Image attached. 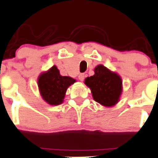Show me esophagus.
<instances>
[{
	"label": "esophagus",
	"mask_w": 158,
	"mask_h": 158,
	"mask_svg": "<svg viewBox=\"0 0 158 158\" xmlns=\"http://www.w3.org/2000/svg\"><path fill=\"white\" fill-rule=\"evenodd\" d=\"M85 75L83 74V73H82V74H79V79L80 81H83L84 79H85Z\"/></svg>",
	"instance_id": "1"
}]
</instances>
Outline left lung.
Segmentation results:
<instances>
[{
    "label": "left lung",
    "instance_id": "1",
    "mask_svg": "<svg viewBox=\"0 0 158 158\" xmlns=\"http://www.w3.org/2000/svg\"><path fill=\"white\" fill-rule=\"evenodd\" d=\"M94 73L85 78L84 83L90 89L96 102L105 107L113 106L120 101L123 91L121 77L102 65H98Z\"/></svg>",
    "mask_w": 158,
    "mask_h": 158
}]
</instances>
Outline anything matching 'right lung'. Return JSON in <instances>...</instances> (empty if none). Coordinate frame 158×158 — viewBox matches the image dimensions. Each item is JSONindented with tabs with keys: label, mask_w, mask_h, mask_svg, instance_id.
Here are the masks:
<instances>
[{
	"label": "right lung",
	"mask_w": 158,
	"mask_h": 158,
	"mask_svg": "<svg viewBox=\"0 0 158 158\" xmlns=\"http://www.w3.org/2000/svg\"><path fill=\"white\" fill-rule=\"evenodd\" d=\"M76 82L69 76H61L56 65H53L39 75L38 86L43 100L51 106H58L63 102L67 89Z\"/></svg>",
	"instance_id": "obj_1"
}]
</instances>
